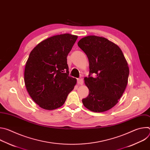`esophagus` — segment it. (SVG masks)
<instances>
[{"mask_svg": "<svg viewBox=\"0 0 150 150\" xmlns=\"http://www.w3.org/2000/svg\"><path fill=\"white\" fill-rule=\"evenodd\" d=\"M83 79L82 77H80L77 79V82L78 84L82 85V84H83Z\"/></svg>", "mask_w": 150, "mask_h": 150, "instance_id": "obj_1", "label": "esophagus"}]
</instances>
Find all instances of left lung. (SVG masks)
<instances>
[{"mask_svg":"<svg viewBox=\"0 0 150 150\" xmlns=\"http://www.w3.org/2000/svg\"><path fill=\"white\" fill-rule=\"evenodd\" d=\"M78 46L89 61L90 74L84 78L89 94L82 100L83 105L94 112L112 109L123 95L129 74L121 49L105 38L96 35L81 38Z\"/></svg>","mask_w":150,"mask_h":150,"instance_id":"left-lung-1","label":"left lung"}]
</instances>
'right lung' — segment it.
<instances>
[{"label": "right lung", "mask_w": 150, "mask_h": 150, "mask_svg": "<svg viewBox=\"0 0 150 150\" xmlns=\"http://www.w3.org/2000/svg\"><path fill=\"white\" fill-rule=\"evenodd\" d=\"M78 36L54 35L37 45L31 52L24 71L27 90L40 108L54 110L65 103L76 79L69 75L67 56Z\"/></svg>", "instance_id": "obj_1"}]
</instances>
